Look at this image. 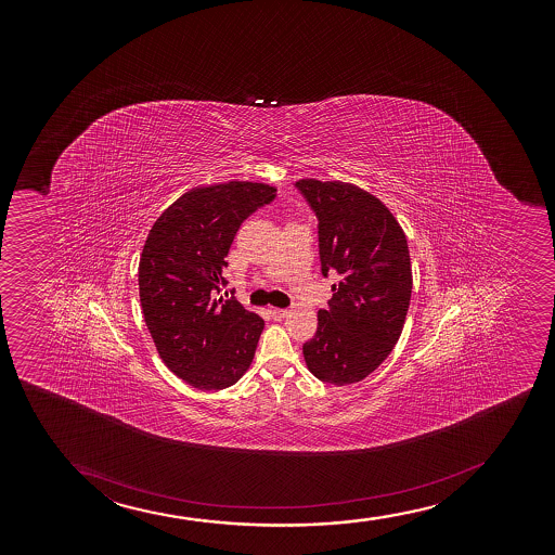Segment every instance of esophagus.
Instances as JSON below:
<instances>
[{
    "mask_svg": "<svg viewBox=\"0 0 555 555\" xmlns=\"http://www.w3.org/2000/svg\"><path fill=\"white\" fill-rule=\"evenodd\" d=\"M268 312H270V317L275 320H281L283 317H287V309H281V307H270Z\"/></svg>",
    "mask_w": 555,
    "mask_h": 555,
    "instance_id": "obj_1",
    "label": "esophagus"
}]
</instances>
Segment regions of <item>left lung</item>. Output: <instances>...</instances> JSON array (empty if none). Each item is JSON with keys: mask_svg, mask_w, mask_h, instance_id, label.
<instances>
[{"mask_svg": "<svg viewBox=\"0 0 555 555\" xmlns=\"http://www.w3.org/2000/svg\"><path fill=\"white\" fill-rule=\"evenodd\" d=\"M294 186L319 220L322 275L335 278L304 357L320 382L343 387L374 372L400 338L413 288L408 238L392 212L359 186L319 179Z\"/></svg>", "mask_w": 555, "mask_h": 555, "instance_id": "8db88e82", "label": "left lung"}]
</instances>
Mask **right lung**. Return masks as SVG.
I'll use <instances>...</instances> for the list:
<instances>
[{"label": "right lung", "instance_id": "right-lung-1", "mask_svg": "<svg viewBox=\"0 0 555 555\" xmlns=\"http://www.w3.org/2000/svg\"><path fill=\"white\" fill-rule=\"evenodd\" d=\"M275 196L274 186L248 181L198 186L147 235L139 264L144 320L166 366L196 389L231 387L251 364L264 320L217 296L230 283L223 268L236 231Z\"/></svg>", "mask_w": 555, "mask_h": 555}]
</instances>
